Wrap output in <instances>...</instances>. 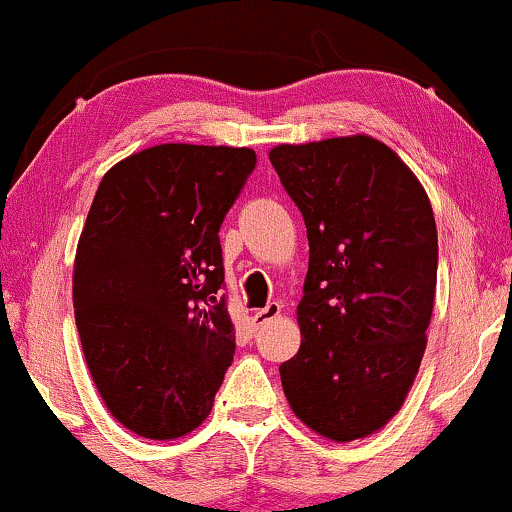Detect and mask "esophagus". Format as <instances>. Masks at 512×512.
Here are the masks:
<instances>
[{
	"label": "esophagus",
	"instance_id": "obj_1",
	"mask_svg": "<svg viewBox=\"0 0 512 512\" xmlns=\"http://www.w3.org/2000/svg\"><path fill=\"white\" fill-rule=\"evenodd\" d=\"M279 315H281V305L279 303H269L267 307H262V310L252 312V322H255V326H262V324H267L269 319H274Z\"/></svg>",
	"mask_w": 512,
	"mask_h": 512
}]
</instances>
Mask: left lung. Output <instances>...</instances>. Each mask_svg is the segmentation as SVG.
<instances>
[{
  "label": "left lung",
  "mask_w": 512,
  "mask_h": 512,
  "mask_svg": "<svg viewBox=\"0 0 512 512\" xmlns=\"http://www.w3.org/2000/svg\"><path fill=\"white\" fill-rule=\"evenodd\" d=\"M303 212L310 262L300 350L279 367L300 422L336 443L384 429L415 384L436 295L427 190L389 145L357 133L269 150Z\"/></svg>",
  "instance_id": "1"
}]
</instances>
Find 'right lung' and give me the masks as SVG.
Masks as SVG:
<instances>
[{
	"label": "right lung",
	"instance_id": "1",
	"mask_svg": "<svg viewBox=\"0 0 512 512\" xmlns=\"http://www.w3.org/2000/svg\"><path fill=\"white\" fill-rule=\"evenodd\" d=\"M255 162L250 147L155 145L92 200L73 262L80 346L107 410L143 439L200 427L231 367L219 226Z\"/></svg>",
	"mask_w": 512,
	"mask_h": 512
}]
</instances>
